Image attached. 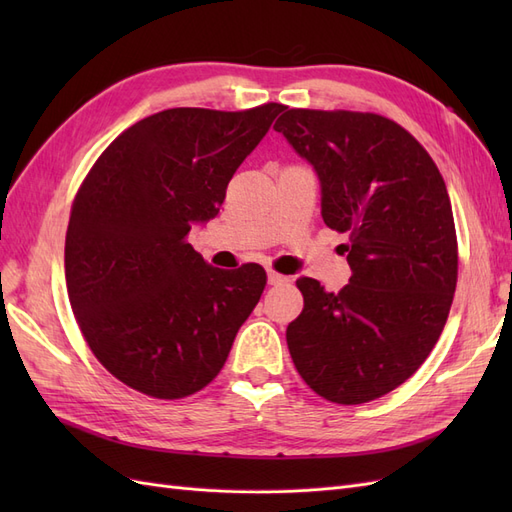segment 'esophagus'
<instances>
[{
    "label": "esophagus",
    "mask_w": 512,
    "mask_h": 512,
    "mask_svg": "<svg viewBox=\"0 0 512 512\" xmlns=\"http://www.w3.org/2000/svg\"><path fill=\"white\" fill-rule=\"evenodd\" d=\"M267 275H269V284H271V286H280V284H286V282H288L286 275L277 273V271H273V269H269Z\"/></svg>",
    "instance_id": "34e87169"
}]
</instances>
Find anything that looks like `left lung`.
<instances>
[{
  "label": "left lung",
  "mask_w": 512,
  "mask_h": 512,
  "mask_svg": "<svg viewBox=\"0 0 512 512\" xmlns=\"http://www.w3.org/2000/svg\"><path fill=\"white\" fill-rule=\"evenodd\" d=\"M273 130L316 168L322 218L348 235L337 294L301 277L303 312L286 329L301 378L342 406L367 404L425 363L451 312L457 232L444 179L389 117L286 108Z\"/></svg>",
  "instance_id": "8db88e82"
}]
</instances>
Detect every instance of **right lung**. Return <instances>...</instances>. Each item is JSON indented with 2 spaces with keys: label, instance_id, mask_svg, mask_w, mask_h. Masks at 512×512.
I'll list each match as a JSON object with an SVG mask.
<instances>
[{
  "label": "right lung",
  "instance_id": "obj_1",
  "mask_svg": "<svg viewBox=\"0 0 512 512\" xmlns=\"http://www.w3.org/2000/svg\"><path fill=\"white\" fill-rule=\"evenodd\" d=\"M284 108H168L121 132L83 179L66 232L68 297L91 352L130 389L183 399L224 367L267 273L209 267L188 235L218 215Z\"/></svg>",
  "mask_w": 512,
  "mask_h": 512
}]
</instances>
